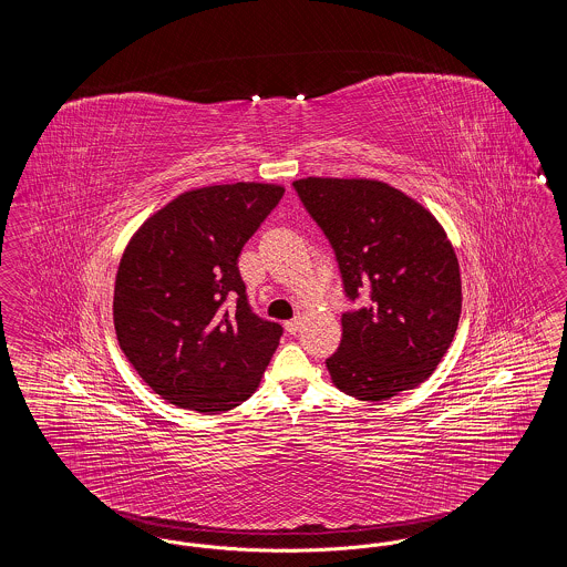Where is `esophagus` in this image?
Here are the masks:
<instances>
[{
	"label": "esophagus",
	"mask_w": 567,
	"mask_h": 567,
	"mask_svg": "<svg viewBox=\"0 0 567 567\" xmlns=\"http://www.w3.org/2000/svg\"><path fill=\"white\" fill-rule=\"evenodd\" d=\"M299 327H301V317H296V319H291V321L285 323V329H287L289 333H297Z\"/></svg>",
	"instance_id": "1"
}]
</instances>
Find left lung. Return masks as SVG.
<instances>
[{"instance_id": "8db88e82", "label": "left lung", "mask_w": 567, "mask_h": 567, "mask_svg": "<svg viewBox=\"0 0 567 567\" xmlns=\"http://www.w3.org/2000/svg\"><path fill=\"white\" fill-rule=\"evenodd\" d=\"M331 244L344 291L370 297L342 315V342L324 363L361 402L389 400L432 377L461 317L457 255L437 218L382 181L293 183Z\"/></svg>"}]
</instances>
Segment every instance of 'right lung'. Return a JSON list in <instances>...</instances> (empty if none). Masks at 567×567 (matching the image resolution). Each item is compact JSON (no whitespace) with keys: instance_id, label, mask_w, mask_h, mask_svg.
Returning a JSON list of instances; mask_svg holds the SVG:
<instances>
[{"instance_id":"add662e5","label":"right lung","mask_w":567,"mask_h":567,"mask_svg":"<svg viewBox=\"0 0 567 567\" xmlns=\"http://www.w3.org/2000/svg\"><path fill=\"white\" fill-rule=\"evenodd\" d=\"M282 193L268 183L185 190L127 244L112 299L116 340L167 404L215 414L257 391L282 327L252 315L238 257Z\"/></svg>"}]
</instances>
